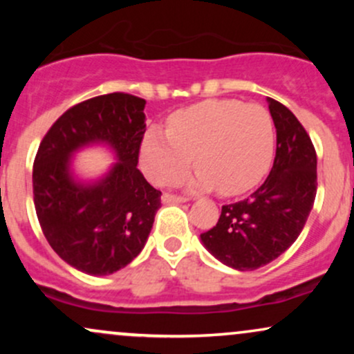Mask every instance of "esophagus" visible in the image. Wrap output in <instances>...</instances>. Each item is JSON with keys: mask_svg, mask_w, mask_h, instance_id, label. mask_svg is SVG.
I'll return each mask as SVG.
<instances>
[{"mask_svg": "<svg viewBox=\"0 0 354 354\" xmlns=\"http://www.w3.org/2000/svg\"><path fill=\"white\" fill-rule=\"evenodd\" d=\"M188 200H186V198H183V196H176V194H163V196H161V203H163V205H174V203H186Z\"/></svg>", "mask_w": 354, "mask_h": 354, "instance_id": "obj_1", "label": "esophagus"}]
</instances>
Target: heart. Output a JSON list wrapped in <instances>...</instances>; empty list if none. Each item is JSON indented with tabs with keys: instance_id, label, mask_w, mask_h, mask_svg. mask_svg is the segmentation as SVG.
Wrapping results in <instances>:
<instances>
[{
	"instance_id": "heart-1",
	"label": "heart",
	"mask_w": 354,
	"mask_h": 354,
	"mask_svg": "<svg viewBox=\"0 0 354 354\" xmlns=\"http://www.w3.org/2000/svg\"><path fill=\"white\" fill-rule=\"evenodd\" d=\"M274 129L270 113L238 100H208L173 113L168 131L146 129L141 168L156 185L176 181L194 161L200 168L188 180L194 189L236 196L254 188L270 169Z\"/></svg>"
}]
</instances>
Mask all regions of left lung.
<instances>
[{
  "label": "left lung",
  "instance_id": "obj_1",
  "mask_svg": "<svg viewBox=\"0 0 354 354\" xmlns=\"http://www.w3.org/2000/svg\"><path fill=\"white\" fill-rule=\"evenodd\" d=\"M276 128V156L266 181L246 200L221 208L201 243L218 261L253 271L281 256L304 228L316 198V151L284 104L268 98Z\"/></svg>",
  "mask_w": 354,
  "mask_h": 354
}]
</instances>
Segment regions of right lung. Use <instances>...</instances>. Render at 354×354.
Returning a JSON list of instances; mask_svg holds the SVG:
<instances>
[{
    "label": "right lung",
    "instance_id": "add662e5",
    "mask_svg": "<svg viewBox=\"0 0 354 354\" xmlns=\"http://www.w3.org/2000/svg\"><path fill=\"white\" fill-rule=\"evenodd\" d=\"M146 101L126 93L96 96L68 109L43 138L33 166L38 221L64 263L91 276L116 273L141 253L161 191L140 169ZM106 147L115 163L98 178H83L74 156Z\"/></svg>",
    "mask_w": 354,
    "mask_h": 354
}]
</instances>
